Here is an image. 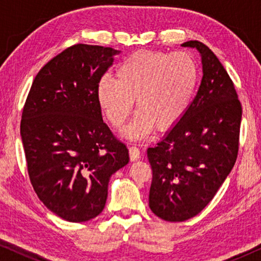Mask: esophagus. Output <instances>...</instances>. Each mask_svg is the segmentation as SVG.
Instances as JSON below:
<instances>
[{
	"instance_id": "esophagus-1",
	"label": "esophagus",
	"mask_w": 261,
	"mask_h": 261,
	"mask_svg": "<svg viewBox=\"0 0 261 261\" xmlns=\"http://www.w3.org/2000/svg\"><path fill=\"white\" fill-rule=\"evenodd\" d=\"M129 158L132 162L139 160V158H140V151H139L138 147H135V146H132V147H129Z\"/></svg>"
}]
</instances>
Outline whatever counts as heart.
Returning a JSON list of instances; mask_svg holds the SVG:
<instances>
[{
  "instance_id": "b5f03b06",
  "label": "heart",
  "mask_w": 261,
  "mask_h": 261,
  "mask_svg": "<svg viewBox=\"0 0 261 261\" xmlns=\"http://www.w3.org/2000/svg\"><path fill=\"white\" fill-rule=\"evenodd\" d=\"M115 80L103 77L97 99L113 127L120 128L129 117L134 99L138 113L123 129L132 140H141L156 127L167 130L188 112L199 71L188 52L139 51L128 56L115 69Z\"/></svg>"
}]
</instances>
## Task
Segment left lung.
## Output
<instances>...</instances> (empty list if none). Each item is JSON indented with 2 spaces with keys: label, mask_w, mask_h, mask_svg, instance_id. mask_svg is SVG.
I'll use <instances>...</instances> for the list:
<instances>
[{
  "label": "left lung",
  "mask_w": 261,
  "mask_h": 261,
  "mask_svg": "<svg viewBox=\"0 0 261 261\" xmlns=\"http://www.w3.org/2000/svg\"><path fill=\"white\" fill-rule=\"evenodd\" d=\"M181 47L201 56V85L179 122L147 149L149 208L169 222L191 219L214 198L237 160L242 115L233 82L212 49L197 40Z\"/></svg>",
  "instance_id": "obj_1"
}]
</instances>
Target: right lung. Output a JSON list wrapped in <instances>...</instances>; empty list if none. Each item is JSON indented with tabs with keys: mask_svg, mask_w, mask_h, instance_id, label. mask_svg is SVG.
<instances>
[{
	"mask_svg": "<svg viewBox=\"0 0 261 261\" xmlns=\"http://www.w3.org/2000/svg\"><path fill=\"white\" fill-rule=\"evenodd\" d=\"M119 49L78 44L35 76L20 133L31 183L40 201L69 222L102 213L110 177L128 149L103 122L97 85Z\"/></svg>",
	"mask_w": 261,
	"mask_h": 261,
	"instance_id": "obj_1",
	"label": "right lung"
}]
</instances>
